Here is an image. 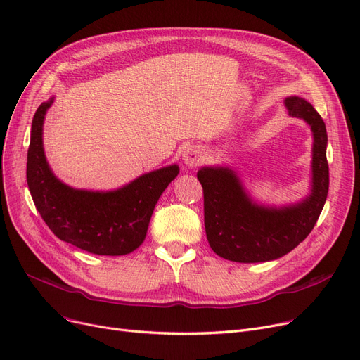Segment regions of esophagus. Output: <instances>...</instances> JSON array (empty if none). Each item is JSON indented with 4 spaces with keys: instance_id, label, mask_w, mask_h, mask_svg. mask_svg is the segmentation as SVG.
Instances as JSON below:
<instances>
[{
    "instance_id": "1",
    "label": "esophagus",
    "mask_w": 360,
    "mask_h": 360,
    "mask_svg": "<svg viewBox=\"0 0 360 360\" xmlns=\"http://www.w3.org/2000/svg\"><path fill=\"white\" fill-rule=\"evenodd\" d=\"M182 160L188 167H195L202 162V151L198 146L190 144L182 151Z\"/></svg>"
}]
</instances>
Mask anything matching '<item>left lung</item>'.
<instances>
[{
	"label": "left lung",
	"instance_id": "left-lung-1",
	"mask_svg": "<svg viewBox=\"0 0 360 360\" xmlns=\"http://www.w3.org/2000/svg\"><path fill=\"white\" fill-rule=\"evenodd\" d=\"M288 113L312 132L311 188L300 201L274 205L254 200L236 169L202 166L197 178L204 191V226L210 248L235 262H266L289 254L304 240L323 212L328 194L327 129L314 106L299 96L285 99Z\"/></svg>",
	"mask_w": 360,
	"mask_h": 360
}]
</instances>
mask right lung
Listing matches in <instances>:
<instances>
[{"mask_svg": "<svg viewBox=\"0 0 360 360\" xmlns=\"http://www.w3.org/2000/svg\"><path fill=\"white\" fill-rule=\"evenodd\" d=\"M55 98L34 112L26 178L37 212L61 240L96 255H127L144 242L155 207L178 174L169 165L109 191L79 190L52 172L44 150V121Z\"/></svg>", "mask_w": 360, "mask_h": 360, "instance_id": "obj_1", "label": "right lung"}]
</instances>
